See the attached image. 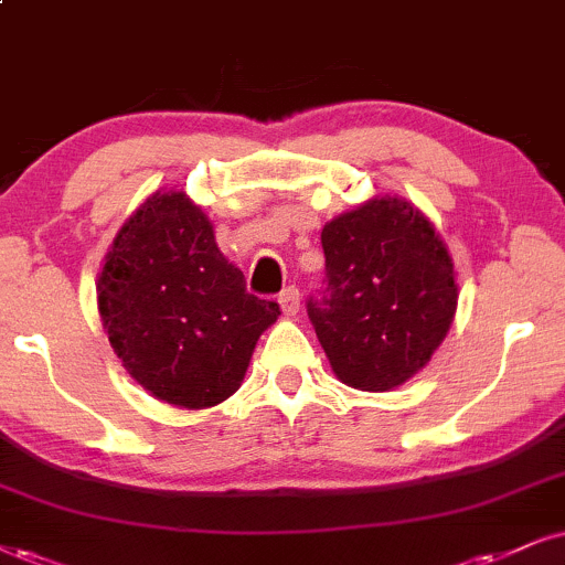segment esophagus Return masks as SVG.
<instances>
[{"mask_svg": "<svg viewBox=\"0 0 565 565\" xmlns=\"http://www.w3.org/2000/svg\"><path fill=\"white\" fill-rule=\"evenodd\" d=\"M277 303H280L285 317H296L298 309H301V294H298V288L290 285V288H285L280 298H277Z\"/></svg>", "mask_w": 565, "mask_h": 565, "instance_id": "obj_1", "label": "esophagus"}]
</instances>
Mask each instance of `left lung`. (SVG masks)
<instances>
[{"label":"left lung","mask_w":565,"mask_h":565,"mask_svg":"<svg viewBox=\"0 0 565 565\" xmlns=\"http://www.w3.org/2000/svg\"><path fill=\"white\" fill-rule=\"evenodd\" d=\"M327 288L309 319L348 387L385 393L429 364L448 335L458 282L427 214L374 196L322 227Z\"/></svg>","instance_id":"1"}]
</instances>
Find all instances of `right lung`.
Masks as SVG:
<instances>
[{"mask_svg":"<svg viewBox=\"0 0 565 565\" xmlns=\"http://www.w3.org/2000/svg\"><path fill=\"white\" fill-rule=\"evenodd\" d=\"M99 317L125 372L157 401L201 411L241 387L280 306L246 294L212 220L185 191H157L125 220L96 280Z\"/></svg>","mask_w":565,"mask_h":565,"instance_id":"add662e5","label":"right lung"}]
</instances>
